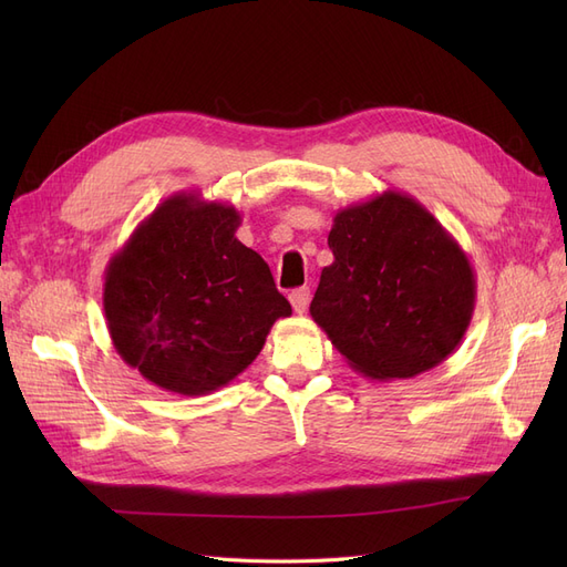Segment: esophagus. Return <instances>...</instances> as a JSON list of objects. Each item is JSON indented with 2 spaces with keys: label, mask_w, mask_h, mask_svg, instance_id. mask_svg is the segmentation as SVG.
Masks as SVG:
<instances>
[{
  "label": "esophagus",
  "mask_w": 567,
  "mask_h": 567,
  "mask_svg": "<svg viewBox=\"0 0 567 567\" xmlns=\"http://www.w3.org/2000/svg\"><path fill=\"white\" fill-rule=\"evenodd\" d=\"M288 300H290V305H293V310H296L298 315H302V312L307 310V305H310V288H307V286L296 288L293 293L288 296Z\"/></svg>",
  "instance_id": "1"
}]
</instances>
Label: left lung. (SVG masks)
I'll return each mask as SVG.
<instances>
[{
  "label": "left lung",
  "mask_w": 567,
  "mask_h": 567,
  "mask_svg": "<svg viewBox=\"0 0 567 567\" xmlns=\"http://www.w3.org/2000/svg\"><path fill=\"white\" fill-rule=\"evenodd\" d=\"M329 248L310 315L357 373L414 379L461 346L475 271L416 198L388 188L338 210Z\"/></svg>",
  "instance_id": "left-lung-1"
}]
</instances>
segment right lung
Wrapping results in <instances>:
<instances>
[{"label": "right lung", "mask_w": 567, "mask_h": 567, "mask_svg": "<svg viewBox=\"0 0 567 567\" xmlns=\"http://www.w3.org/2000/svg\"><path fill=\"white\" fill-rule=\"evenodd\" d=\"M234 205L196 192L165 198L106 267L113 348L144 379L196 398L225 388L290 317L269 265L234 236Z\"/></svg>", "instance_id": "right-lung-1"}]
</instances>
